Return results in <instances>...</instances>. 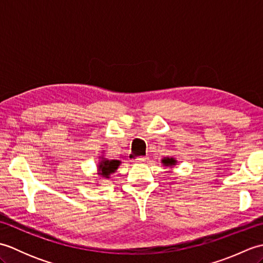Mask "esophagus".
I'll return each instance as SVG.
<instances>
[{"mask_svg":"<svg viewBox=\"0 0 263 263\" xmlns=\"http://www.w3.org/2000/svg\"><path fill=\"white\" fill-rule=\"evenodd\" d=\"M135 161H136V163H139V164H144L146 161H148V157H139Z\"/></svg>","mask_w":263,"mask_h":263,"instance_id":"obj_1","label":"esophagus"}]
</instances>
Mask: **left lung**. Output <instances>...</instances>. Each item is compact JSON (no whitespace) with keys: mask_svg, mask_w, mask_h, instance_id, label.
I'll return each mask as SVG.
<instances>
[{"mask_svg":"<svg viewBox=\"0 0 263 263\" xmlns=\"http://www.w3.org/2000/svg\"><path fill=\"white\" fill-rule=\"evenodd\" d=\"M161 164L166 167H173L177 164V160L174 157H164L161 159Z\"/></svg>","mask_w":263,"mask_h":263,"instance_id":"1","label":"left lung"}]
</instances>
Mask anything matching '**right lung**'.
Segmentation results:
<instances>
[{
	"label": "right lung",
	"instance_id": "add662e5",
	"mask_svg": "<svg viewBox=\"0 0 263 263\" xmlns=\"http://www.w3.org/2000/svg\"><path fill=\"white\" fill-rule=\"evenodd\" d=\"M122 161L121 160H116V159H107L105 158V156L102 155L99 156V159H98V164H97V173L96 175L99 178H96V180H100V178H103V180H108L110 177V175L113 174L119 168V166L121 165ZM98 184V183H96Z\"/></svg>",
	"mask_w": 263,
	"mask_h": 263
}]
</instances>
